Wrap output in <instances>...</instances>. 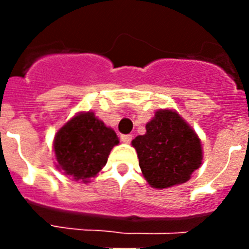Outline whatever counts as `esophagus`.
<instances>
[{"label": "esophagus", "mask_w": 249, "mask_h": 249, "mask_svg": "<svg viewBox=\"0 0 249 249\" xmlns=\"http://www.w3.org/2000/svg\"><path fill=\"white\" fill-rule=\"evenodd\" d=\"M121 141L123 143H129L132 141V135H122L121 136Z\"/></svg>", "instance_id": "esophagus-1"}]
</instances>
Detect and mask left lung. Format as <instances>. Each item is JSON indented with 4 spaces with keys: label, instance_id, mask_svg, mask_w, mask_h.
Listing matches in <instances>:
<instances>
[{
    "label": "left lung",
    "instance_id": "8db88e82",
    "mask_svg": "<svg viewBox=\"0 0 249 249\" xmlns=\"http://www.w3.org/2000/svg\"><path fill=\"white\" fill-rule=\"evenodd\" d=\"M142 175L157 190L187 182L202 164L201 140L172 109H160L146 124V133L132 141Z\"/></svg>",
    "mask_w": 249,
    "mask_h": 249
}]
</instances>
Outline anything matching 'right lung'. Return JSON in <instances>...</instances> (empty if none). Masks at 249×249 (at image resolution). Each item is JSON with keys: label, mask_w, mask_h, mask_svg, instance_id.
I'll return each mask as SVG.
<instances>
[{"label": "right lung", "mask_w": 249, "mask_h": 249, "mask_svg": "<svg viewBox=\"0 0 249 249\" xmlns=\"http://www.w3.org/2000/svg\"><path fill=\"white\" fill-rule=\"evenodd\" d=\"M120 143L116 132L93 112H80L54 136L57 168L74 181L89 183L106 166L111 149Z\"/></svg>", "instance_id": "1"}]
</instances>
